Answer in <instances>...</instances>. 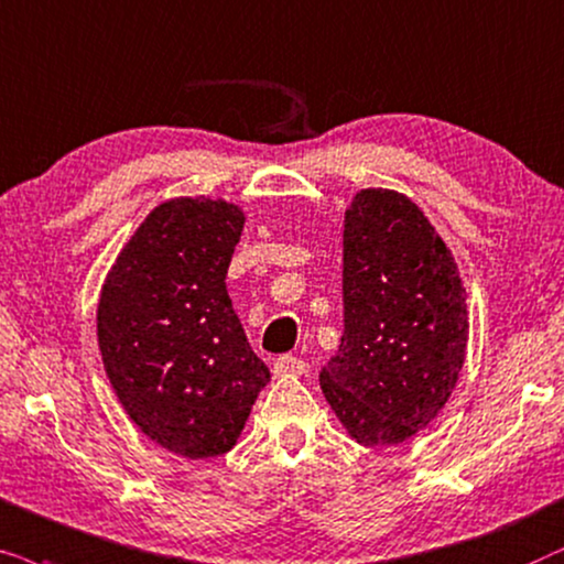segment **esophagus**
Instances as JSON below:
<instances>
[{"label":"esophagus","mask_w":564,"mask_h":564,"mask_svg":"<svg viewBox=\"0 0 564 564\" xmlns=\"http://www.w3.org/2000/svg\"><path fill=\"white\" fill-rule=\"evenodd\" d=\"M310 371V366L304 364L302 358L296 356H281L273 364V373L278 379H286V377H304V373Z\"/></svg>","instance_id":"esophagus-1"}]
</instances>
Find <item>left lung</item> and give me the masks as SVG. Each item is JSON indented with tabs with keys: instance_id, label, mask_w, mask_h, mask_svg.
Returning <instances> with one entry per match:
<instances>
[{
	"instance_id": "8db88e82",
	"label": "left lung",
	"mask_w": 564,
	"mask_h": 564,
	"mask_svg": "<svg viewBox=\"0 0 564 564\" xmlns=\"http://www.w3.org/2000/svg\"><path fill=\"white\" fill-rule=\"evenodd\" d=\"M343 310V343L319 373L322 394L356 444L400 446L446 408L469 343L459 265L404 193H352Z\"/></svg>"
}]
</instances>
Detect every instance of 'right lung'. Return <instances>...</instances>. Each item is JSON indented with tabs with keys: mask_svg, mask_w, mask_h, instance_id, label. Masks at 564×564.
<instances>
[{
	"mask_svg": "<svg viewBox=\"0 0 564 564\" xmlns=\"http://www.w3.org/2000/svg\"><path fill=\"white\" fill-rule=\"evenodd\" d=\"M242 206L180 195L154 206L118 252L97 302V348L120 408L183 459L237 446L270 381L227 294Z\"/></svg>",
	"mask_w": 564,
	"mask_h": 564,
	"instance_id": "1",
	"label": "right lung"
}]
</instances>
